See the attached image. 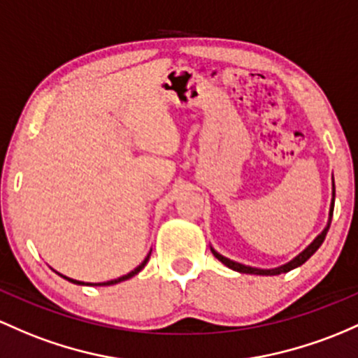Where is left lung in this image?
I'll list each match as a JSON object with an SVG mask.
<instances>
[{"mask_svg":"<svg viewBox=\"0 0 358 358\" xmlns=\"http://www.w3.org/2000/svg\"><path fill=\"white\" fill-rule=\"evenodd\" d=\"M333 209H335V180H333V190H331V203H329V212H328V222H326L324 229L321 231L320 234H317L316 238L313 239L311 243H309L308 246H306L304 250L301 251L297 257H294L292 260L284 263V265L280 266H275V268H257V266H250V265H245V263H238L234 260H229V258H226L224 255L219 253V251H215L214 248L210 246V251L212 255H214L215 258H217L219 262L224 263V265L227 266V268L234 270V272H239V273H251V275H280V273H287L290 270L297 268V266H301L302 263H306L309 260V258L313 257L314 253H316L317 248H320L321 245H323L324 238H326V233H328L329 229V224H331V217H333Z\"/></svg>","mask_w":358,"mask_h":358,"instance_id":"8db88e82","label":"left lung"}]
</instances>
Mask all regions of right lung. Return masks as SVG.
I'll use <instances>...</instances> for the list:
<instances>
[{
	"mask_svg": "<svg viewBox=\"0 0 358 358\" xmlns=\"http://www.w3.org/2000/svg\"><path fill=\"white\" fill-rule=\"evenodd\" d=\"M149 257H151V251H149L148 253V257L144 258L143 262H141V265H137L134 270H132V272H129L127 275H122V277H119V278H113V280H107V282H98V284H92V282H81V280H74V278H69V277H66V275H62V273H59V272H56L57 275H61L62 278H66V280H69L71 284H76V285H93V287H103V285H115V284H119V282H124V280H129V278H132L134 277V275H137L141 272V270L144 268V266H146V263H148V260H149Z\"/></svg>",
	"mask_w": 358,
	"mask_h": 358,
	"instance_id": "right-lung-1",
	"label": "right lung"
}]
</instances>
